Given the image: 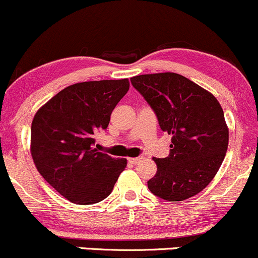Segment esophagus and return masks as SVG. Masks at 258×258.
Returning a JSON list of instances; mask_svg holds the SVG:
<instances>
[{
	"mask_svg": "<svg viewBox=\"0 0 258 258\" xmlns=\"http://www.w3.org/2000/svg\"><path fill=\"white\" fill-rule=\"evenodd\" d=\"M141 159H143V157H140V156H138V157H129V162H132V163H139L140 161H141Z\"/></svg>",
	"mask_w": 258,
	"mask_h": 258,
	"instance_id": "esophagus-1",
	"label": "esophagus"
}]
</instances>
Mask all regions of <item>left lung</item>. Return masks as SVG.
I'll use <instances>...</instances> for the list:
<instances>
[{
	"instance_id": "left-lung-1",
	"label": "left lung",
	"mask_w": 258,
	"mask_h": 258,
	"mask_svg": "<svg viewBox=\"0 0 258 258\" xmlns=\"http://www.w3.org/2000/svg\"><path fill=\"white\" fill-rule=\"evenodd\" d=\"M130 81L156 113L160 128L172 134L170 155L152 157L157 172L149 189L177 203L198 195L213 181L228 150L229 128L220 103L174 73L139 75Z\"/></svg>"
}]
</instances>
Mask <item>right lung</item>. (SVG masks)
Segmentation results:
<instances>
[{"label": "right lung", "instance_id": "right-lung-1", "mask_svg": "<svg viewBox=\"0 0 258 258\" xmlns=\"http://www.w3.org/2000/svg\"><path fill=\"white\" fill-rule=\"evenodd\" d=\"M129 91V80L79 82L60 91L35 113L30 154L43 178L71 203L93 204L112 192L126 159L97 150L96 134Z\"/></svg>", "mask_w": 258, "mask_h": 258}]
</instances>
